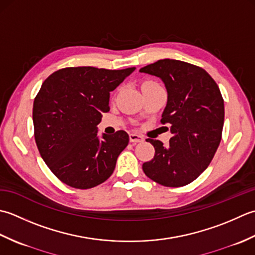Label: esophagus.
Listing matches in <instances>:
<instances>
[{
    "instance_id": "1",
    "label": "esophagus",
    "mask_w": 255,
    "mask_h": 255,
    "mask_svg": "<svg viewBox=\"0 0 255 255\" xmlns=\"http://www.w3.org/2000/svg\"><path fill=\"white\" fill-rule=\"evenodd\" d=\"M144 141V137L142 135H139L137 133H131L129 134V142L132 143H139V142H143Z\"/></svg>"
}]
</instances>
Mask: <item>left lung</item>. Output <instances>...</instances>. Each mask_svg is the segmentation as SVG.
<instances>
[{"label": "left lung", "instance_id": "obj_1", "mask_svg": "<svg viewBox=\"0 0 255 255\" xmlns=\"http://www.w3.org/2000/svg\"><path fill=\"white\" fill-rule=\"evenodd\" d=\"M139 71L164 82L167 105L160 122L168 123L173 134L167 146L146 139L155 155L143 164L144 173L166 187L188 185L209 166L221 141L225 105L219 87L206 70L180 60L160 59Z\"/></svg>", "mask_w": 255, "mask_h": 255}]
</instances>
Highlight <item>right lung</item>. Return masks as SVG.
Instances as JSON below:
<instances>
[{
  "instance_id": "right-lung-1",
  "label": "right lung",
  "mask_w": 255,
  "mask_h": 255,
  "mask_svg": "<svg viewBox=\"0 0 255 255\" xmlns=\"http://www.w3.org/2000/svg\"><path fill=\"white\" fill-rule=\"evenodd\" d=\"M135 70L68 67L51 74L33 106L36 145L41 158L62 183L78 189L102 184L128 144V134L98 135L110 92Z\"/></svg>"
}]
</instances>
